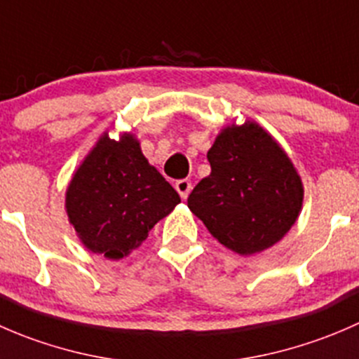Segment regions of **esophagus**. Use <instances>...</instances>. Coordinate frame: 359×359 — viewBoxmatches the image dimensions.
I'll use <instances>...</instances> for the list:
<instances>
[{
  "label": "esophagus",
  "instance_id": "esophagus-1",
  "mask_svg": "<svg viewBox=\"0 0 359 359\" xmlns=\"http://www.w3.org/2000/svg\"><path fill=\"white\" fill-rule=\"evenodd\" d=\"M175 189H177V193L180 194V198H182V200H186V198L189 196L191 189H193V184H191L189 179H180L175 182Z\"/></svg>",
  "mask_w": 359,
  "mask_h": 359
}]
</instances>
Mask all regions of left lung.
Instances as JSON below:
<instances>
[{
	"label": "left lung",
	"instance_id": "8db88e82",
	"mask_svg": "<svg viewBox=\"0 0 359 359\" xmlns=\"http://www.w3.org/2000/svg\"><path fill=\"white\" fill-rule=\"evenodd\" d=\"M208 177L187 198L224 247L252 255L273 247L299 217L304 186L280 144L255 121L231 125L206 154Z\"/></svg>",
	"mask_w": 359,
	"mask_h": 359
}]
</instances>
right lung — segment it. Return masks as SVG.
<instances>
[{"label":"right lung","instance_id":"right-lung-1","mask_svg":"<svg viewBox=\"0 0 359 359\" xmlns=\"http://www.w3.org/2000/svg\"><path fill=\"white\" fill-rule=\"evenodd\" d=\"M179 203L177 191L149 165L132 133L119 140L104 133L66 193L69 222L81 243L112 260L139 248Z\"/></svg>","mask_w":359,"mask_h":359}]
</instances>
